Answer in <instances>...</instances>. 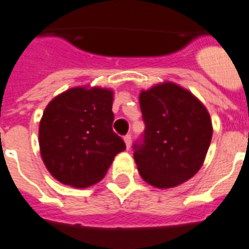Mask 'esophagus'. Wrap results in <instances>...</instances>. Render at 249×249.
<instances>
[{
    "label": "esophagus",
    "instance_id": "obj_1",
    "mask_svg": "<svg viewBox=\"0 0 249 249\" xmlns=\"http://www.w3.org/2000/svg\"><path fill=\"white\" fill-rule=\"evenodd\" d=\"M124 142H125V146H126V148H130V143H132V136L130 134H126V136L124 137Z\"/></svg>",
    "mask_w": 249,
    "mask_h": 249
}]
</instances>
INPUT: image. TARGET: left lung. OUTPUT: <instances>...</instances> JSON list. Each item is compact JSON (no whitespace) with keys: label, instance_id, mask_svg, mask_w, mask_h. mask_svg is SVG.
<instances>
[{"label":"left lung","instance_id":"left-lung-1","mask_svg":"<svg viewBox=\"0 0 249 249\" xmlns=\"http://www.w3.org/2000/svg\"><path fill=\"white\" fill-rule=\"evenodd\" d=\"M140 106L146 129L142 144H134V160L143 181L170 189L194 177L212 140V120L205 106L172 81L142 90Z\"/></svg>","mask_w":249,"mask_h":249}]
</instances>
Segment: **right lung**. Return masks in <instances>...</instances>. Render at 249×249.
I'll return each instance as SVG.
<instances>
[{"mask_svg": "<svg viewBox=\"0 0 249 249\" xmlns=\"http://www.w3.org/2000/svg\"><path fill=\"white\" fill-rule=\"evenodd\" d=\"M113 91L76 86L46 106L38 143L42 161L56 181L84 189L105 177L125 143L112 130Z\"/></svg>", "mask_w": 249, "mask_h": 249, "instance_id": "obj_1", "label": "right lung"}]
</instances>
